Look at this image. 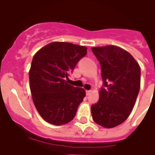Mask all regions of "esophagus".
<instances>
[{
	"label": "esophagus",
	"mask_w": 155,
	"mask_h": 155,
	"mask_svg": "<svg viewBox=\"0 0 155 155\" xmlns=\"http://www.w3.org/2000/svg\"><path fill=\"white\" fill-rule=\"evenodd\" d=\"M91 93V91H86V94L87 95H90Z\"/></svg>",
	"instance_id": "esophagus-1"
}]
</instances>
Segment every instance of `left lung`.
Returning <instances> with one entry per match:
<instances>
[{"label": "left lung", "instance_id": "1", "mask_svg": "<svg viewBox=\"0 0 155 155\" xmlns=\"http://www.w3.org/2000/svg\"><path fill=\"white\" fill-rule=\"evenodd\" d=\"M102 68L104 87L91 106L94 121L103 128L122 124L133 109L140 88V67L128 51L116 45L92 47Z\"/></svg>", "mask_w": 155, "mask_h": 155}]
</instances>
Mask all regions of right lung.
<instances>
[{
  "label": "right lung",
  "mask_w": 155,
  "mask_h": 155,
  "mask_svg": "<svg viewBox=\"0 0 155 155\" xmlns=\"http://www.w3.org/2000/svg\"><path fill=\"white\" fill-rule=\"evenodd\" d=\"M87 48L53 41L34 56L29 71L30 89L36 110L45 121L63 125L75 117L86 95L84 88L67 83L69 74Z\"/></svg>",
  "instance_id": "right-lung-1"
}]
</instances>
